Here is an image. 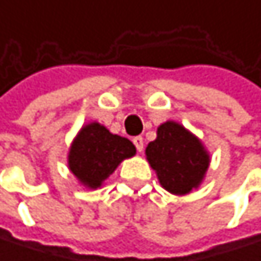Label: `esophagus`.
Masks as SVG:
<instances>
[{
    "instance_id": "1",
    "label": "esophagus",
    "mask_w": 261,
    "mask_h": 261,
    "mask_svg": "<svg viewBox=\"0 0 261 261\" xmlns=\"http://www.w3.org/2000/svg\"><path fill=\"white\" fill-rule=\"evenodd\" d=\"M132 141H134V144H135V147H137V150H138V151H143V148H144V141H143V137H135Z\"/></svg>"
}]
</instances>
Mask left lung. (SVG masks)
I'll use <instances>...</instances> for the list:
<instances>
[{
  "mask_svg": "<svg viewBox=\"0 0 261 261\" xmlns=\"http://www.w3.org/2000/svg\"><path fill=\"white\" fill-rule=\"evenodd\" d=\"M146 156L161 186L174 195L197 189L211 164V154L201 140L173 120L158 127L156 140L146 147Z\"/></svg>",
  "mask_w": 261,
  "mask_h": 261,
  "instance_id": "1",
  "label": "left lung"
}]
</instances>
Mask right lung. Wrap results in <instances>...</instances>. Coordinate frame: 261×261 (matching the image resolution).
Here are the masks:
<instances>
[{
    "instance_id": "1",
    "label": "right lung",
    "mask_w": 261,
    "mask_h": 261,
    "mask_svg": "<svg viewBox=\"0 0 261 261\" xmlns=\"http://www.w3.org/2000/svg\"><path fill=\"white\" fill-rule=\"evenodd\" d=\"M137 148L124 137L111 134L105 126L91 121L82 126L72 141L67 156L69 170L88 189H97L121 161L135 156Z\"/></svg>"
}]
</instances>
